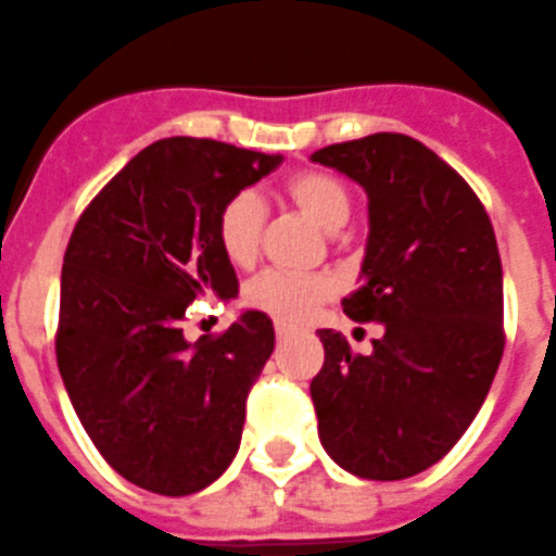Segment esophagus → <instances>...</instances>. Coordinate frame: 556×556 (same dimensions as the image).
Returning a JSON list of instances; mask_svg holds the SVG:
<instances>
[{
    "label": "esophagus",
    "instance_id": "1",
    "mask_svg": "<svg viewBox=\"0 0 556 556\" xmlns=\"http://www.w3.org/2000/svg\"><path fill=\"white\" fill-rule=\"evenodd\" d=\"M275 337H278V340H289V337H292V331H289L287 326L278 324V326H275Z\"/></svg>",
    "mask_w": 556,
    "mask_h": 556
}]
</instances>
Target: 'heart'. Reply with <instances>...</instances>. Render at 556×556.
I'll list each match as a JSON object with an SVG mask.
<instances>
[{"label": "heart", "mask_w": 556, "mask_h": 556, "mask_svg": "<svg viewBox=\"0 0 556 556\" xmlns=\"http://www.w3.org/2000/svg\"><path fill=\"white\" fill-rule=\"evenodd\" d=\"M283 193L320 230L337 232L351 219L354 197L343 177L324 168L295 170ZM267 211L253 191H239L216 213V244L232 267H250L258 255ZM334 295L329 278H301L289 273H264L247 287V303L278 324H306L326 298Z\"/></svg>", "instance_id": "1"}]
</instances>
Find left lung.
Instances as JSON below:
<instances>
[{
    "label": "left lung",
    "mask_w": 556,
    "mask_h": 556,
    "mask_svg": "<svg viewBox=\"0 0 556 556\" xmlns=\"http://www.w3.org/2000/svg\"><path fill=\"white\" fill-rule=\"evenodd\" d=\"M312 160L368 193L363 287L343 298L382 324L368 357L320 329L312 379L317 433L351 476L402 481L453 450L481 410L504 357V269L481 199L425 142L379 131Z\"/></svg>",
    "instance_id": "obj_1"
}]
</instances>
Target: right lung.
I'll return each mask as SVG.
<instances>
[{"instance_id": "right-lung-1", "label": "right lung", "mask_w": 556, "mask_h": 556, "mask_svg": "<svg viewBox=\"0 0 556 556\" xmlns=\"http://www.w3.org/2000/svg\"><path fill=\"white\" fill-rule=\"evenodd\" d=\"M281 154L168 137L131 156L80 213L61 269L55 357L80 425L126 481L191 495L230 467L247 393L275 349L273 320L244 312L188 343L199 295H239L216 213Z\"/></svg>"}]
</instances>
